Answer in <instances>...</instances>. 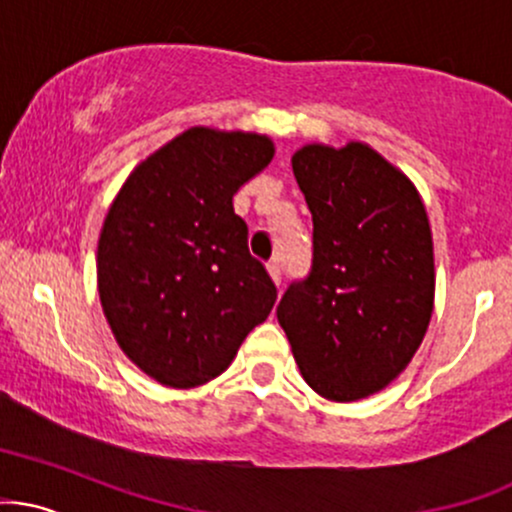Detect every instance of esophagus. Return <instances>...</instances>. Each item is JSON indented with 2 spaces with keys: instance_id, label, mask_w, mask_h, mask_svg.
I'll list each match as a JSON object with an SVG mask.
<instances>
[{
  "instance_id": "esophagus-1",
  "label": "esophagus",
  "mask_w": 512,
  "mask_h": 512,
  "mask_svg": "<svg viewBox=\"0 0 512 512\" xmlns=\"http://www.w3.org/2000/svg\"><path fill=\"white\" fill-rule=\"evenodd\" d=\"M267 272H269V277H272V282L277 284V286H282V267H279V262L277 260H272L267 265Z\"/></svg>"
}]
</instances>
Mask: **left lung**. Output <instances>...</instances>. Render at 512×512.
I'll use <instances>...</instances> for the list:
<instances>
[{
  "instance_id": "left-lung-1",
  "label": "left lung",
  "mask_w": 512,
  "mask_h": 512,
  "mask_svg": "<svg viewBox=\"0 0 512 512\" xmlns=\"http://www.w3.org/2000/svg\"><path fill=\"white\" fill-rule=\"evenodd\" d=\"M291 167L313 216V265L279 301V325L318 396L359 401L408 367L430 325L428 211L411 179L359 140L308 143Z\"/></svg>"
}]
</instances>
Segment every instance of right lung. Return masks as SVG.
Instances as JSON below:
<instances>
[{
    "mask_svg": "<svg viewBox=\"0 0 512 512\" xmlns=\"http://www.w3.org/2000/svg\"><path fill=\"white\" fill-rule=\"evenodd\" d=\"M272 157L260 133L194 126L145 157L106 211L101 308L123 355L162 386L194 389L226 372L277 301L233 211Z\"/></svg>",
    "mask_w": 512,
    "mask_h": 512,
    "instance_id": "add662e5",
    "label": "right lung"
}]
</instances>
